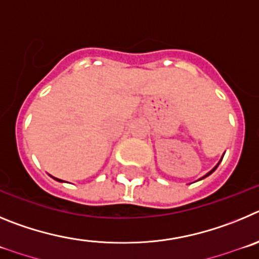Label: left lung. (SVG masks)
Instances as JSON below:
<instances>
[{
  "mask_svg": "<svg viewBox=\"0 0 259 259\" xmlns=\"http://www.w3.org/2000/svg\"><path fill=\"white\" fill-rule=\"evenodd\" d=\"M222 158H223V156H222V157H221L220 162H218V164H217V165H215V166H214V167H213V169H211V170H210V171H209V173H206V174H205V176H204V177H201V178H200V179H199V181H201V179H204V178H206V177H208V176H210V174H211V173H213L214 170H215V169H217V167H218V165H220V164H221V161H222Z\"/></svg>",
  "mask_w": 259,
  "mask_h": 259,
  "instance_id": "obj_1",
  "label": "left lung"
}]
</instances>
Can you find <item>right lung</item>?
Returning a JSON list of instances; mask_svg holds the SVG:
<instances>
[{"mask_svg":"<svg viewBox=\"0 0 259 259\" xmlns=\"http://www.w3.org/2000/svg\"><path fill=\"white\" fill-rule=\"evenodd\" d=\"M50 177H53V176H50ZM53 178H54V177H53ZM54 179H55V181H58V182H63L62 179H58V178H54Z\"/></svg>","mask_w":259,"mask_h":259,"instance_id":"right-lung-1","label":"right lung"}]
</instances>
